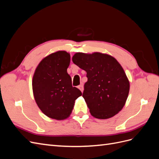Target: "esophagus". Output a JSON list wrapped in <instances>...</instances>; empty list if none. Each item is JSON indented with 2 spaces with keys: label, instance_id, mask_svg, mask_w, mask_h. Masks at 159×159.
<instances>
[{
  "label": "esophagus",
  "instance_id": "34e87169",
  "mask_svg": "<svg viewBox=\"0 0 159 159\" xmlns=\"http://www.w3.org/2000/svg\"><path fill=\"white\" fill-rule=\"evenodd\" d=\"M78 89H80V91H81V92H83V91H84V86H83V84H81V85H78Z\"/></svg>",
  "mask_w": 159,
  "mask_h": 159
}]
</instances>
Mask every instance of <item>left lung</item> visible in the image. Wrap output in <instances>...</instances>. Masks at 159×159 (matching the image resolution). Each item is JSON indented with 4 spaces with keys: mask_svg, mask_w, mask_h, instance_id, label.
<instances>
[{
    "mask_svg": "<svg viewBox=\"0 0 159 159\" xmlns=\"http://www.w3.org/2000/svg\"><path fill=\"white\" fill-rule=\"evenodd\" d=\"M72 61L87 72L83 98L93 117L106 119L117 114L124 107L130 84L122 66L107 54L77 52Z\"/></svg>",
    "mask_w": 159,
    "mask_h": 159,
    "instance_id": "obj_1",
    "label": "left lung"
}]
</instances>
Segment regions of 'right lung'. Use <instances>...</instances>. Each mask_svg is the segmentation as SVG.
<instances>
[{
  "instance_id": "right-lung-1",
  "label": "right lung",
  "mask_w": 159,
  "mask_h": 159,
  "mask_svg": "<svg viewBox=\"0 0 159 159\" xmlns=\"http://www.w3.org/2000/svg\"><path fill=\"white\" fill-rule=\"evenodd\" d=\"M70 54L57 51L47 56L38 65L32 78V90L36 103L47 117L64 120L70 117L81 91L72 87L67 69Z\"/></svg>"
}]
</instances>
